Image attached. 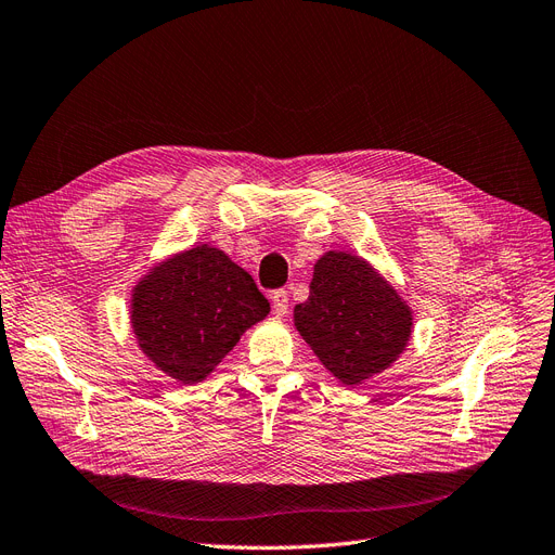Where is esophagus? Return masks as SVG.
<instances>
[{"label": "esophagus", "instance_id": "34e87169", "mask_svg": "<svg viewBox=\"0 0 555 555\" xmlns=\"http://www.w3.org/2000/svg\"><path fill=\"white\" fill-rule=\"evenodd\" d=\"M272 306H274V313L276 315H285L288 313V291L279 288L272 293Z\"/></svg>", "mask_w": 555, "mask_h": 555}]
</instances>
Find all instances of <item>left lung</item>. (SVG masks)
I'll return each instance as SVG.
<instances>
[{"mask_svg":"<svg viewBox=\"0 0 555 555\" xmlns=\"http://www.w3.org/2000/svg\"><path fill=\"white\" fill-rule=\"evenodd\" d=\"M301 338L343 384L382 373L412 334V313L373 267L330 251L315 262L311 295L295 306Z\"/></svg>","mask_w":555,"mask_h":555,"instance_id":"left-lung-1","label":"left lung"}]
</instances>
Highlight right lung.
Segmentation results:
<instances>
[{
    "label": "right lung",
    "mask_w": 555,
    "mask_h": 555,
    "mask_svg": "<svg viewBox=\"0 0 555 555\" xmlns=\"http://www.w3.org/2000/svg\"><path fill=\"white\" fill-rule=\"evenodd\" d=\"M267 313L251 274L208 244L155 267L132 297L143 354L184 384L208 375Z\"/></svg>",
    "instance_id": "obj_1"
}]
</instances>
